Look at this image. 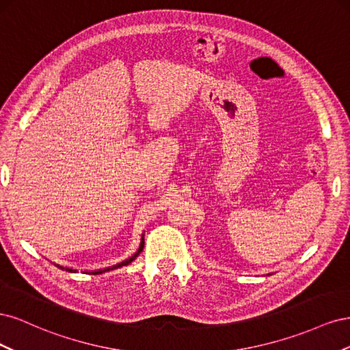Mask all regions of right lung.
<instances>
[{
  "instance_id": "add662e5",
  "label": "right lung",
  "mask_w": 350,
  "mask_h": 350,
  "mask_svg": "<svg viewBox=\"0 0 350 350\" xmlns=\"http://www.w3.org/2000/svg\"><path fill=\"white\" fill-rule=\"evenodd\" d=\"M143 248H144V232H143V235H142V241H140V247H139V250H137V251H135V254H133V256H131L130 258L124 260L122 262L113 264V266L107 267V269H99V270H92V271H88V270H86V271H83V273H89V274H102V273H105V271H109V270L120 269V267H122V266H129V264H130L131 261H134L137 257H139V254L143 251ZM54 266H55V267H58V269H61V270H66V271H68V273H77V271H79L77 269L67 267V266H61V264H57V262H54Z\"/></svg>"
}]
</instances>
